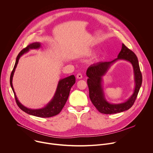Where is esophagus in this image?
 Returning <instances> with one entry per match:
<instances>
[{
	"label": "esophagus",
	"instance_id": "obj_1",
	"mask_svg": "<svg viewBox=\"0 0 153 153\" xmlns=\"http://www.w3.org/2000/svg\"><path fill=\"white\" fill-rule=\"evenodd\" d=\"M76 77H77V78L78 79H81L82 78V75L81 73H78V74H77Z\"/></svg>",
	"mask_w": 153,
	"mask_h": 153
}]
</instances>
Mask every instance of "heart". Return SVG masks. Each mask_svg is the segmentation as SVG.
I'll return each instance as SVG.
<instances>
[{
    "mask_svg": "<svg viewBox=\"0 0 153 153\" xmlns=\"http://www.w3.org/2000/svg\"><path fill=\"white\" fill-rule=\"evenodd\" d=\"M94 52V51L93 50H91V49H89V50H87L86 51H85V54L86 55H91V54H93Z\"/></svg>",
    "mask_w": 153,
    "mask_h": 153,
    "instance_id": "obj_1",
    "label": "heart"
}]
</instances>
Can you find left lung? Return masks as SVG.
Here are the masks:
<instances>
[{
    "label": "left lung",
    "mask_w": 153,
    "mask_h": 153,
    "mask_svg": "<svg viewBox=\"0 0 153 153\" xmlns=\"http://www.w3.org/2000/svg\"><path fill=\"white\" fill-rule=\"evenodd\" d=\"M118 59H125L132 64L136 85L133 95L126 102L115 104L109 103L104 98L102 88V77L105 75L111 65ZM86 76L88 77L87 83L91 102L100 113L106 114H115L129 110L136 99L142 82V76L137 57L134 53L128 48L123 43L117 58L111 62H101L91 65L87 69Z\"/></svg>",
    "instance_id": "obj_1"
}]
</instances>
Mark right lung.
Returning <instances> with one entry per match:
<instances>
[{"label": "right lung", "instance_id": "obj_1", "mask_svg": "<svg viewBox=\"0 0 153 153\" xmlns=\"http://www.w3.org/2000/svg\"><path fill=\"white\" fill-rule=\"evenodd\" d=\"M40 43L34 42L31 43V44L28 45L26 48H24L19 53L16 58L14 67L10 76V85L13 91L17 105L22 110L28 114L33 115L36 117H50L57 115L62 111V108H63L65 103H66L70 94V91L71 87L76 82V78L74 75H71L66 78L60 80L58 83L55 94L52 100L44 108L41 109H36V110H33V109L28 108L19 102L14 92L12 83L13 75L20 57L24 53H27L30 50L38 49L40 47Z\"/></svg>", "mask_w": 153, "mask_h": 153}]
</instances>
